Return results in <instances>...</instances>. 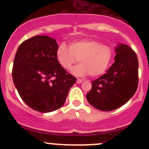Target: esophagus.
I'll use <instances>...</instances> for the list:
<instances>
[{
    "label": "esophagus",
    "mask_w": 149,
    "mask_h": 149,
    "mask_svg": "<svg viewBox=\"0 0 149 149\" xmlns=\"http://www.w3.org/2000/svg\"><path fill=\"white\" fill-rule=\"evenodd\" d=\"M82 82H83V80L81 79H78L77 81H76V83L77 84H81Z\"/></svg>",
    "instance_id": "obj_1"
}]
</instances>
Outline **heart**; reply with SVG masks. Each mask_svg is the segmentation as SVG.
Returning <instances> with one entry per match:
<instances>
[{"mask_svg": "<svg viewBox=\"0 0 149 149\" xmlns=\"http://www.w3.org/2000/svg\"><path fill=\"white\" fill-rule=\"evenodd\" d=\"M113 51L108 45L94 40H75L68 47L63 42L58 47L56 58L58 63L68 70L79 61L81 64L72 68L71 73L77 76L87 74L94 77L102 75L112 61Z\"/></svg>", "mask_w": 149, "mask_h": 149, "instance_id": "heart-1", "label": "heart"}]
</instances>
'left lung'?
I'll return each instance as SVG.
<instances>
[{
	"label": "left lung",
	"mask_w": 149,
	"mask_h": 149,
	"mask_svg": "<svg viewBox=\"0 0 149 149\" xmlns=\"http://www.w3.org/2000/svg\"><path fill=\"white\" fill-rule=\"evenodd\" d=\"M115 63L106 73L91 81L86 94L88 103L102 111L120 107L134 95L139 84V61L129 46L119 44L115 47Z\"/></svg>",
	"instance_id": "obj_1"
}]
</instances>
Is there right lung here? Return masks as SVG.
Instances as JSON below:
<instances>
[{
    "label": "right lung",
    "instance_id": "right-lung-1",
    "mask_svg": "<svg viewBox=\"0 0 149 149\" xmlns=\"http://www.w3.org/2000/svg\"><path fill=\"white\" fill-rule=\"evenodd\" d=\"M58 43L45 35L24 41L16 51L12 77L21 98L34 110L50 112L65 103L76 78L60 65Z\"/></svg>",
    "mask_w": 149,
    "mask_h": 149
}]
</instances>
